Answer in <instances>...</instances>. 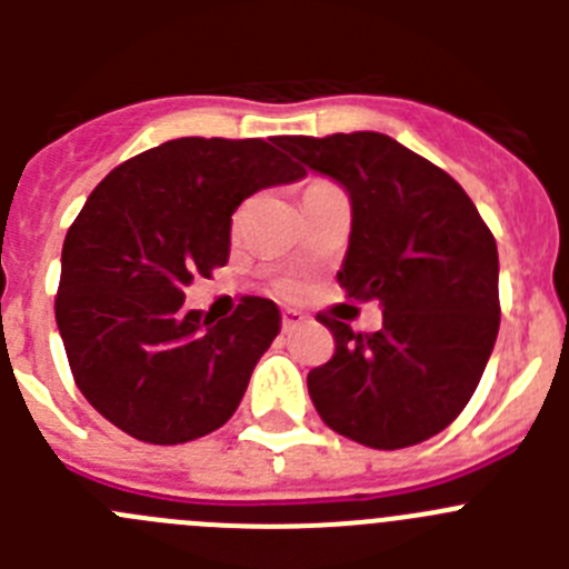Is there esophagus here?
<instances>
[{"label": "esophagus", "mask_w": 569, "mask_h": 569, "mask_svg": "<svg viewBox=\"0 0 569 569\" xmlns=\"http://www.w3.org/2000/svg\"><path fill=\"white\" fill-rule=\"evenodd\" d=\"M305 321H308V316L301 313V310H284V313H281V328L284 330L301 328Z\"/></svg>", "instance_id": "obj_1"}]
</instances>
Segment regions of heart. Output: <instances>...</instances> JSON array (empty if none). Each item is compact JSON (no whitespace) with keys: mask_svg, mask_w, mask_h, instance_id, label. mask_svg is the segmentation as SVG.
I'll return each mask as SVG.
<instances>
[{"mask_svg":"<svg viewBox=\"0 0 569 569\" xmlns=\"http://www.w3.org/2000/svg\"><path fill=\"white\" fill-rule=\"evenodd\" d=\"M284 290H288V293H293V290H296V284H290V281H288V284H284Z\"/></svg>","mask_w":569,"mask_h":569,"instance_id":"b5f03b06","label":"heart"}]
</instances>
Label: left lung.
<instances>
[{"label": "left lung", "mask_w": 569, "mask_h": 569, "mask_svg": "<svg viewBox=\"0 0 569 569\" xmlns=\"http://www.w3.org/2000/svg\"><path fill=\"white\" fill-rule=\"evenodd\" d=\"M350 196L347 299L379 301L381 330L319 316L336 353L308 373L321 421L376 450L441 433L479 387L499 336V250L453 176L373 130L279 136Z\"/></svg>", "instance_id": "8db88e82"}]
</instances>
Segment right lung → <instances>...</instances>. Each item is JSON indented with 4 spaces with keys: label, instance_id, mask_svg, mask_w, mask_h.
Here are the masks:
<instances>
[{
    "label": "right lung",
    "instance_id": "obj_1",
    "mask_svg": "<svg viewBox=\"0 0 569 569\" xmlns=\"http://www.w3.org/2000/svg\"><path fill=\"white\" fill-rule=\"evenodd\" d=\"M279 144V139H270ZM305 170L264 139L184 136L110 170L70 224L57 325L84 399L128 436L182 445L236 413L256 361L279 336L270 299L233 316L184 310L193 276L230 256V216Z\"/></svg>",
    "mask_w": 569,
    "mask_h": 569
}]
</instances>
